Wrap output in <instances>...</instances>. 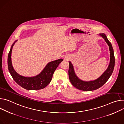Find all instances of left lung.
<instances>
[{
	"label": "left lung",
	"instance_id": "left-lung-1",
	"mask_svg": "<svg viewBox=\"0 0 124 124\" xmlns=\"http://www.w3.org/2000/svg\"><path fill=\"white\" fill-rule=\"evenodd\" d=\"M99 36L102 37L108 44L110 51V62L106 71L97 79L90 81H84L78 77L76 75L74 66L71 62L69 61V77L72 85L77 89L83 91H92L97 89L104 85L111 76L114 70L115 66V57L114 50L111 42L108 40L106 35L104 33H99Z\"/></svg>",
	"mask_w": 124,
	"mask_h": 124
}]
</instances>
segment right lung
<instances>
[{"label":"right lung","instance_id":"right-lung-1","mask_svg":"<svg viewBox=\"0 0 124 124\" xmlns=\"http://www.w3.org/2000/svg\"><path fill=\"white\" fill-rule=\"evenodd\" d=\"M15 40L12 44L8 56V68L11 76L19 85L27 90H39L46 87L51 82L53 74L59 64L63 60L59 59L47 64L42 71L33 77H25L20 75L14 70L11 61V53Z\"/></svg>","mask_w":124,"mask_h":124}]
</instances>
